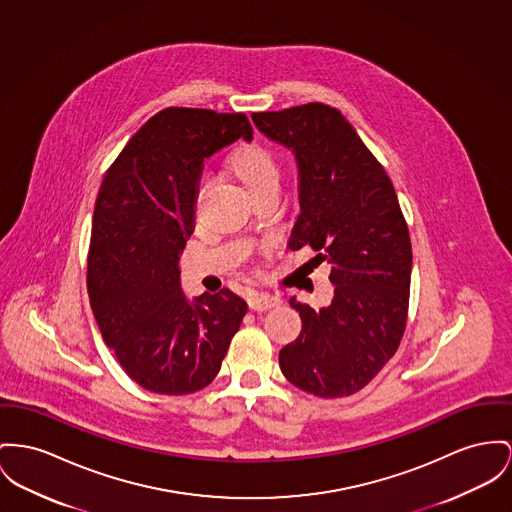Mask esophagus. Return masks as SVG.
I'll return each mask as SVG.
<instances>
[{
	"mask_svg": "<svg viewBox=\"0 0 512 512\" xmlns=\"http://www.w3.org/2000/svg\"><path fill=\"white\" fill-rule=\"evenodd\" d=\"M281 301L279 297H273V295H252L248 299V305L252 310L260 312V310H268V308L277 307Z\"/></svg>",
	"mask_w": 512,
	"mask_h": 512,
	"instance_id": "obj_1",
	"label": "esophagus"
}]
</instances>
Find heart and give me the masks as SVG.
I'll use <instances>...</instances> for the list:
<instances>
[{
  "label": "heart",
  "mask_w": 512,
  "mask_h": 512,
  "mask_svg": "<svg viewBox=\"0 0 512 512\" xmlns=\"http://www.w3.org/2000/svg\"><path fill=\"white\" fill-rule=\"evenodd\" d=\"M229 172L242 188L254 198L277 194L281 184V165L270 147L260 141H248L239 145L225 161ZM207 192V184L200 182L196 188V207H200Z\"/></svg>",
  "instance_id": "obj_1"
}]
</instances>
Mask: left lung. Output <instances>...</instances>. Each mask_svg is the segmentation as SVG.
<instances>
[{
	"label": "left lung",
	"mask_w": 512,
	"mask_h": 512,
	"mask_svg": "<svg viewBox=\"0 0 512 512\" xmlns=\"http://www.w3.org/2000/svg\"><path fill=\"white\" fill-rule=\"evenodd\" d=\"M254 124L295 151L301 213L289 248L310 246L332 266L334 299L314 310L295 297L303 328L279 351L297 388L343 398L365 388L398 351L411 281L408 223L390 176L343 118L324 103L254 112Z\"/></svg>",
	"instance_id": "1"
}]
</instances>
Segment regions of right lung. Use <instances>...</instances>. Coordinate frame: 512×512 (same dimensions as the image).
I'll return each mask as SVG.
<instances>
[{"label":"right lung","mask_w":512,"mask_h":512,"mask_svg":"<svg viewBox=\"0 0 512 512\" xmlns=\"http://www.w3.org/2000/svg\"><path fill=\"white\" fill-rule=\"evenodd\" d=\"M240 136L252 139L242 112L169 106L137 130L104 174L87 291L104 343L149 392L182 396L205 388L248 310L231 289L190 305L178 272L194 231L202 163Z\"/></svg>","instance_id":"add662e5"}]
</instances>
